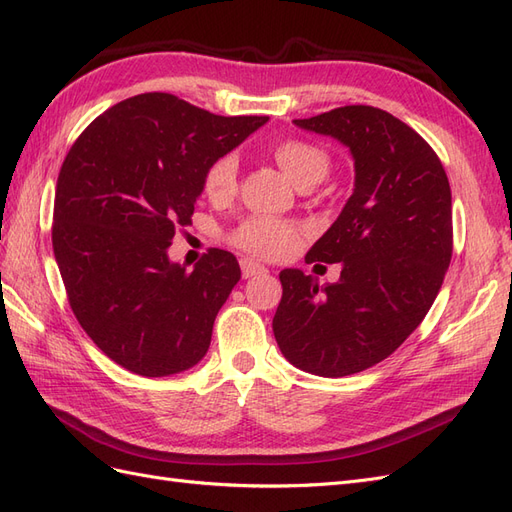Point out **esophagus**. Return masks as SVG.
Listing matches in <instances>:
<instances>
[{
    "label": "esophagus",
    "instance_id": "esophagus-1",
    "mask_svg": "<svg viewBox=\"0 0 512 512\" xmlns=\"http://www.w3.org/2000/svg\"><path fill=\"white\" fill-rule=\"evenodd\" d=\"M262 273H267V269L260 265V262H256V260H252V258H241V275L245 277H256V275H262Z\"/></svg>",
    "mask_w": 512,
    "mask_h": 512
}]
</instances>
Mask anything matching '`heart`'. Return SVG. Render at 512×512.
<instances>
[{
    "mask_svg": "<svg viewBox=\"0 0 512 512\" xmlns=\"http://www.w3.org/2000/svg\"><path fill=\"white\" fill-rule=\"evenodd\" d=\"M273 158L294 185H316L320 179H324L331 166L327 151L320 145L299 141V138H288V141L277 143L273 147ZM237 181L239 162L228 153V156L218 158L207 168L203 190L213 203H224L237 192ZM230 239L245 252L262 258H277L288 254L299 243V228L284 220L267 218V215H254V218L241 222Z\"/></svg>",
    "mask_w": 512,
    "mask_h": 512,
    "instance_id": "obj_1",
    "label": "heart"
}]
</instances>
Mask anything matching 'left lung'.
Masks as SVG:
<instances>
[{
    "mask_svg": "<svg viewBox=\"0 0 512 512\" xmlns=\"http://www.w3.org/2000/svg\"><path fill=\"white\" fill-rule=\"evenodd\" d=\"M294 126L331 136L354 160V190L305 262H342L335 284L280 273L273 333L309 374L342 378L384 361L423 322L453 256L451 185L404 121L374 106H342Z\"/></svg>",
    "mask_w": 512,
    "mask_h": 512,
    "instance_id": "1",
    "label": "left lung"
}]
</instances>
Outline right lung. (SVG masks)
Returning <instances> with one entry per match:
<instances>
[{
  "label": "right lung",
  "mask_w": 512,
  "mask_h": 512,
  "mask_svg": "<svg viewBox=\"0 0 512 512\" xmlns=\"http://www.w3.org/2000/svg\"><path fill=\"white\" fill-rule=\"evenodd\" d=\"M267 121L153 91L108 108L68 151L53 252L76 320L117 365L162 378L207 354L239 262L213 247L190 271L168 247L192 224L207 168Z\"/></svg>",
  "instance_id": "right-lung-1"
}]
</instances>
